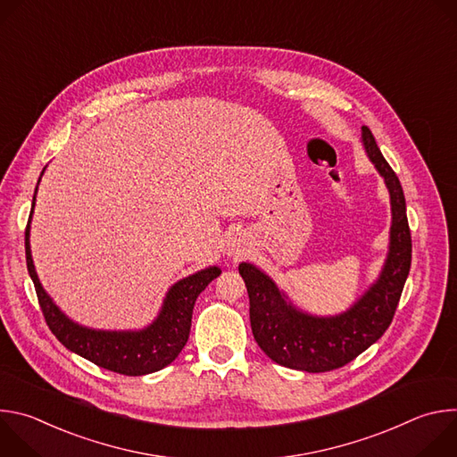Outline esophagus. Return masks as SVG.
<instances>
[{
    "label": "esophagus",
    "mask_w": 457,
    "mask_h": 457,
    "mask_svg": "<svg viewBox=\"0 0 457 457\" xmlns=\"http://www.w3.org/2000/svg\"><path fill=\"white\" fill-rule=\"evenodd\" d=\"M242 253H244V249H240V245H237V244H229L228 245V254L229 256H238Z\"/></svg>",
    "instance_id": "1"
}]
</instances>
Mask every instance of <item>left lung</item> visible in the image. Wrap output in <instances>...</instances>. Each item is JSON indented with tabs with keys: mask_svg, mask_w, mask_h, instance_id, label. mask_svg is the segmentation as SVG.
I'll return each mask as SVG.
<instances>
[{
	"mask_svg": "<svg viewBox=\"0 0 457 457\" xmlns=\"http://www.w3.org/2000/svg\"><path fill=\"white\" fill-rule=\"evenodd\" d=\"M361 143L385 180L393 212L388 253L378 280L347 311L312 316L295 307L264 271L249 262L238 266L249 295L253 337L278 365L305 372L340 369L378 342L395 318L412 260L405 195L367 126H361Z\"/></svg>",
	"mask_w": 457,
	"mask_h": 457,
	"instance_id": "8db88e82",
	"label": "left lung"
}]
</instances>
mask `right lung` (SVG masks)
<instances>
[{
  "label": "right lung",
  "mask_w": 457,
  "mask_h": 457,
  "mask_svg": "<svg viewBox=\"0 0 457 457\" xmlns=\"http://www.w3.org/2000/svg\"><path fill=\"white\" fill-rule=\"evenodd\" d=\"M45 171V168H43ZM43 175V173H41ZM39 184V180H37ZM37 191V187H36ZM36 206V195L25 229L27 270L34 282L39 307L54 337L69 351L88 361L124 376H143L170 365L187 342L193 305L197 296L222 271L217 266L189 275L170 287L157 318L139 331H97L72 321L48 293L43 289L30 253V220Z\"/></svg>",
  "instance_id": "1"
}]
</instances>
